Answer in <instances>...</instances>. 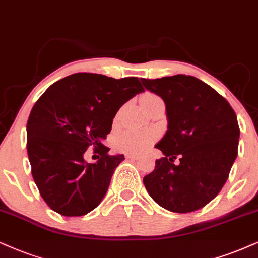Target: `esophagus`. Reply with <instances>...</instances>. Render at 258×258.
Listing matches in <instances>:
<instances>
[{"mask_svg": "<svg viewBox=\"0 0 258 258\" xmlns=\"http://www.w3.org/2000/svg\"><path fill=\"white\" fill-rule=\"evenodd\" d=\"M126 158L127 159H138L139 156L135 155V153H128V155H126Z\"/></svg>", "mask_w": 258, "mask_h": 258, "instance_id": "34e87169", "label": "esophagus"}]
</instances>
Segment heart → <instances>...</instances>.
<instances>
[{"label": "heart", "instance_id": "heart-1", "mask_svg": "<svg viewBox=\"0 0 258 258\" xmlns=\"http://www.w3.org/2000/svg\"><path fill=\"white\" fill-rule=\"evenodd\" d=\"M157 96L152 95V94H146L142 97L140 103L142 106L144 103L149 102ZM156 133L148 130H132V131H127L121 135L116 140V148L120 151L130 152V153H142L144 152L149 146L155 142Z\"/></svg>", "mask_w": 258, "mask_h": 258}]
</instances>
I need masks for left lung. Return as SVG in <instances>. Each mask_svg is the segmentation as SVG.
Listing matches in <instances>:
<instances>
[{
    "instance_id": "obj_1",
    "label": "left lung",
    "mask_w": 258,
    "mask_h": 258,
    "mask_svg": "<svg viewBox=\"0 0 258 258\" xmlns=\"http://www.w3.org/2000/svg\"><path fill=\"white\" fill-rule=\"evenodd\" d=\"M145 89L165 103L168 130L156 144L164 157L143 178L159 206L189 213L219 194L238 155L239 126L230 103L213 88L187 75L146 80ZM179 157L180 163L174 165Z\"/></svg>"
}]
</instances>
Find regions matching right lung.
<instances>
[{
	"instance_id": "obj_1",
	"label": "right lung",
	"mask_w": 258,
	"mask_h": 258,
	"mask_svg": "<svg viewBox=\"0 0 258 258\" xmlns=\"http://www.w3.org/2000/svg\"><path fill=\"white\" fill-rule=\"evenodd\" d=\"M143 91L137 77L77 73L39 97L27 121V153L33 180L51 210L80 217L99 206L125 159L109 156L102 140L120 107ZM89 146L101 156L95 163L84 159Z\"/></svg>"
}]
</instances>
